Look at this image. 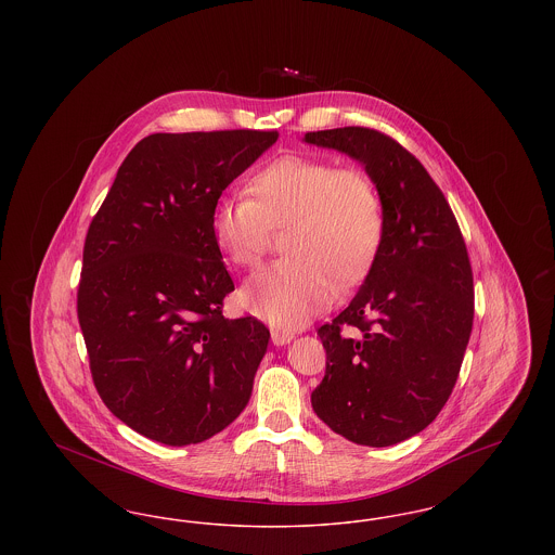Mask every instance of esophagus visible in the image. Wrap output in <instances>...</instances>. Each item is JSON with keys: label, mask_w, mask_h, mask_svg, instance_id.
I'll list each match as a JSON object with an SVG mask.
<instances>
[{"label": "esophagus", "mask_w": 555, "mask_h": 555, "mask_svg": "<svg viewBox=\"0 0 555 555\" xmlns=\"http://www.w3.org/2000/svg\"><path fill=\"white\" fill-rule=\"evenodd\" d=\"M270 337H272V344L279 345V347L293 341V333H289V331H279V328H272Z\"/></svg>", "instance_id": "1"}]
</instances>
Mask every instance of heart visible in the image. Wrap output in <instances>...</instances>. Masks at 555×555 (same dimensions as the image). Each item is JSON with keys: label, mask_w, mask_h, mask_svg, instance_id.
<instances>
[{"label": "heart", "mask_w": 555, "mask_h": 555, "mask_svg": "<svg viewBox=\"0 0 555 555\" xmlns=\"http://www.w3.org/2000/svg\"><path fill=\"white\" fill-rule=\"evenodd\" d=\"M247 193H229L211 210V237L237 266L258 264L270 227L291 224L289 258L254 272L238 293L241 306L279 328H299L324 312L345 287L360 283L385 235L383 202L369 175L312 156L272 159Z\"/></svg>", "instance_id": "heart-1"}]
</instances>
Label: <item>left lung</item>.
<instances>
[{
    "mask_svg": "<svg viewBox=\"0 0 555 555\" xmlns=\"http://www.w3.org/2000/svg\"><path fill=\"white\" fill-rule=\"evenodd\" d=\"M304 141L360 162L385 214L362 287L318 328L326 374L312 408L345 439L389 448L433 423L457 380L475 318L466 243L441 189L391 137L345 127Z\"/></svg>",
    "mask_w": 555,
    "mask_h": 555,
    "instance_id": "8db88e82",
    "label": "left lung"
}]
</instances>
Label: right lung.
Segmentation results:
<instances>
[{"label":"right lung","mask_w":555,"mask_h":555,"mask_svg":"<svg viewBox=\"0 0 555 555\" xmlns=\"http://www.w3.org/2000/svg\"><path fill=\"white\" fill-rule=\"evenodd\" d=\"M274 131L156 132L120 164L82 249L80 331L107 410L164 446L202 443L247 405L270 331L222 317L211 237L222 191Z\"/></svg>","instance_id":"right-lung-1"}]
</instances>
